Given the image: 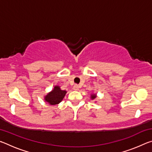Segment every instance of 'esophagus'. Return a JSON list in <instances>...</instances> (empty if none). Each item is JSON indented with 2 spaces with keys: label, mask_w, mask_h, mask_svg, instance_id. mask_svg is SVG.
Masks as SVG:
<instances>
[{
  "label": "esophagus",
  "mask_w": 152,
  "mask_h": 152,
  "mask_svg": "<svg viewBox=\"0 0 152 152\" xmlns=\"http://www.w3.org/2000/svg\"><path fill=\"white\" fill-rule=\"evenodd\" d=\"M73 89L74 90V91H78L79 90V86L78 84H74V86L73 87Z\"/></svg>",
  "instance_id": "1"
}]
</instances>
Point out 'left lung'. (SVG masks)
I'll return each instance as SVG.
<instances>
[{"label": "left lung", "mask_w": 152, "mask_h": 152, "mask_svg": "<svg viewBox=\"0 0 152 152\" xmlns=\"http://www.w3.org/2000/svg\"><path fill=\"white\" fill-rule=\"evenodd\" d=\"M95 98H96V94H92L91 95V99H95Z\"/></svg>", "instance_id": "obj_1"}]
</instances>
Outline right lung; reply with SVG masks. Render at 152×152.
Listing matches in <instances>:
<instances>
[{
    "label": "right lung",
    "mask_w": 152,
    "mask_h": 152,
    "mask_svg": "<svg viewBox=\"0 0 152 152\" xmlns=\"http://www.w3.org/2000/svg\"><path fill=\"white\" fill-rule=\"evenodd\" d=\"M66 94V91H61L60 87L56 86L52 91L47 94V96L45 97V101L49 102L50 104L55 105L59 104L62 101Z\"/></svg>",
    "instance_id": "1"
}]
</instances>
